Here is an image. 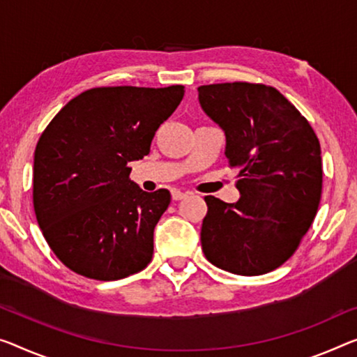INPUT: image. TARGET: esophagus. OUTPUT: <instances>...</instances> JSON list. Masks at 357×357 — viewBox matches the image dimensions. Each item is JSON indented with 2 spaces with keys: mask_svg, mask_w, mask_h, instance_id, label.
I'll return each instance as SVG.
<instances>
[{
  "mask_svg": "<svg viewBox=\"0 0 357 357\" xmlns=\"http://www.w3.org/2000/svg\"><path fill=\"white\" fill-rule=\"evenodd\" d=\"M186 196H188V195L182 193V191H180V190H172V199L174 201H182V199H185Z\"/></svg>",
  "mask_w": 357,
  "mask_h": 357,
  "instance_id": "esophagus-1",
  "label": "esophagus"
}]
</instances>
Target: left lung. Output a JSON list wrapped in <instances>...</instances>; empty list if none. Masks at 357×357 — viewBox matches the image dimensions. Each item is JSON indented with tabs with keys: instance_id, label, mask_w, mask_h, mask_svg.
<instances>
[{
	"instance_id": "1",
	"label": "left lung",
	"mask_w": 357,
	"mask_h": 357,
	"mask_svg": "<svg viewBox=\"0 0 357 357\" xmlns=\"http://www.w3.org/2000/svg\"><path fill=\"white\" fill-rule=\"evenodd\" d=\"M206 114L225 130L241 197L206 196V259L241 276L287 261L308 231L322 193L321 145L303 114L278 89L254 83L197 87Z\"/></svg>"
}]
</instances>
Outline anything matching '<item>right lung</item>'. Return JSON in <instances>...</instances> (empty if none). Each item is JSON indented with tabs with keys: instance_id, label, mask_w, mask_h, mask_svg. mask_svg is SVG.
Here are the masks:
<instances>
[{
	"instance_id": "add662e5",
	"label": "right lung",
	"mask_w": 357,
	"mask_h": 357,
	"mask_svg": "<svg viewBox=\"0 0 357 357\" xmlns=\"http://www.w3.org/2000/svg\"><path fill=\"white\" fill-rule=\"evenodd\" d=\"M183 86L94 87L47 124L35 150L33 207L57 259L81 276L116 281L151 261L153 233L171 193H146L130 161L150 153Z\"/></svg>"
}]
</instances>
